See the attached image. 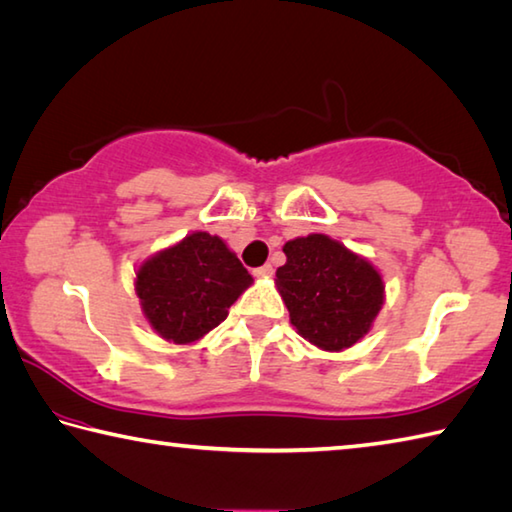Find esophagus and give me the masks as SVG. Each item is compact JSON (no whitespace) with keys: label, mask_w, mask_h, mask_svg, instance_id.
Wrapping results in <instances>:
<instances>
[{"label":"esophagus","mask_w":512,"mask_h":512,"mask_svg":"<svg viewBox=\"0 0 512 512\" xmlns=\"http://www.w3.org/2000/svg\"><path fill=\"white\" fill-rule=\"evenodd\" d=\"M274 274V267L272 265H263V267H256L254 269V276L256 278H269Z\"/></svg>","instance_id":"esophagus-1"}]
</instances>
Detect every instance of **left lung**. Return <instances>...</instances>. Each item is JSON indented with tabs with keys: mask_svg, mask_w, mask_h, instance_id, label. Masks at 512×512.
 <instances>
[{
	"mask_svg": "<svg viewBox=\"0 0 512 512\" xmlns=\"http://www.w3.org/2000/svg\"><path fill=\"white\" fill-rule=\"evenodd\" d=\"M276 287L305 341L341 352L370 332L383 307V278L363 256L325 234L285 243Z\"/></svg>",
	"mask_w": 512,
	"mask_h": 512,
	"instance_id": "left-lung-1",
	"label": "left lung"
}]
</instances>
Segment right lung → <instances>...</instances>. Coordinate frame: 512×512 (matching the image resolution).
Listing matches in <instances>:
<instances>
[{
  "mask_svg": "<svg viewBox=\"0 0 512 512\" xmlns=\"http://www.w3.org/2000/svg\"><path fill=\"white\" fill-rule=\"evenodd\" d=\"M252 281L223 238L194 231L144 260L136 294L153 330L165 341L187 345L223 323Z\"/></svg>",
  "mask_w": 512,
  "mask_h": 512,
  "instance_id": "obj_1",
  "label": "right lung"
}]
</instances>
